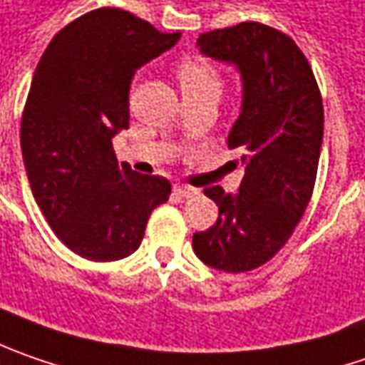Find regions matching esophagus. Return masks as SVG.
<instances>
[{
    "label": "esophagus",
    "mask_w": 365,
    "mask_h": 365,
    "mask_svg": "<svg viewBox=\"0 0 365 365\" xmlns=\"http://www.w3.org/2000/svg\"><path fill=\"white\" fill-rule=\"evenodd\" d=\"M173 192L178 196H182V198H190V196H196L198 194V190H194L190 185H173Z\"/></svg>",
    "instance_id": "1"
}]
</instances>
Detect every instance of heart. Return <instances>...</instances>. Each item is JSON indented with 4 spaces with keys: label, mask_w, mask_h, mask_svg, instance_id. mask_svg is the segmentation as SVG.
<instances>
[{
    "label": "heart",
    "mask_w": 365,
    "mask_h": 365,
    "mask_svg": "<svg viewBox=\"0 0 365 365\" xmlns=\"http://www.w3.org/2000/svg\"><path fill=\"white\" fill-rule=\"evenodd\" d=\"M178 79L185 98L200 93H218L222 91V77L216 67L200 56H185L178 63Z\"/></svg>",
    "instance_id": "1"
}]
</instances>
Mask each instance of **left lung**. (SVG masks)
Listing matches in <instances>:
<instances>
[{
  "mask_svg": "<svg viewBox=\"0 0 365 365\" xmlns=\"http://www.w3.org/2000/svg\"><path fill=\"white\" fill-rule=\"evenodd\" d=\"M198 46L241 73L243 106L229 149H241L245 175L237 194L220 185L204 190L218 220L196 232L192 247L206 265L241 274L269 262L309 206L323 145V98L309 58L272 26L218 28L200 34Z\"/></svg>",
  "mask_w": 365,
  "mask_h": 365,
  "instance_id": "left-lung-1",
  "label": "left lung"
}]
</instances>
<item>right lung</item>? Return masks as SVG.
<instances>
[{
	"instance_id": "add662e5",
	"label": "right lung",
	"mask_w": 365,
	"mask_h": 365,
	"mask_svg": "<svg viewBox=\"0 0 365 365\" xmlns=\"http://www.w3.org/2000/svg\"><path fill=\"white\" fill-rule=\"evenodd\" d=\"M178 40L130 11L100 8L65 26L40 56L20 128L26 173L51 229L86 259L135 253L171 194L165 178L118 163L112 138L128 128L135 71Z\"/></svg>"
}]
</instances>
